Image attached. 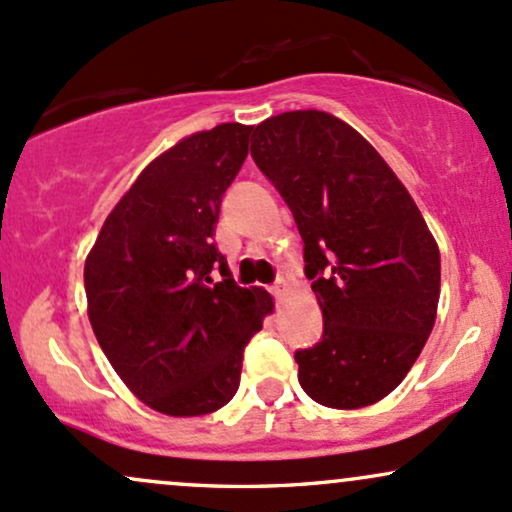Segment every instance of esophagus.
<instances>
[{
  "label": "esophagus",
  "mask_w": 512,
  "mask_h": 512,
  "mask_svg": "<svg viewBox=\"0 0 512 512\" xmlns=\"http://www.w3.org/2000/svg\"><path fill=\"white\" fill-rule=\"evenodd\" d=\"M269 291H272V296L276 298V301H281V298L286 296V291H289V286H286V281H284V279H279V281H276V284H274L272 289H269Z\"/></svg>",
  "instance_id": "1"
}]
</instances>
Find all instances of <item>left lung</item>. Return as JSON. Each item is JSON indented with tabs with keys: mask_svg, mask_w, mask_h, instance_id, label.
Instances as JSON below:
<instances>
[{
	"mask_svg": "<svg viewBox=\"0 0 512 512\" xmlns=\"http://www.w3.org/2000/svg\"><path fill=\"white\" fill-rule=\"evenodd\" d=\"M250 154L293 211L325 320L320 342L296 351L298 383L322 407L380 402L436 325V238L385 158L339 117H269Z\"/></svg>",
	"mask_w": 512,
	"mask_h": 512,
	"instance_id": "1",
	"label": "left lung"
}]
</instances>
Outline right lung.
Segmentation results:
<instances>
[{"mask_svg":"<svg viewBox=\"0 0 512 512\" xmlns=\"http://www.w3.org/2000/svg\"><path fill=\"white\" fill-rule=\"evenodd\" d=\"M250 132L223 122L156 156L86 257L93 334L132 395L161 414L202 416L231 402L245 344L274 310L264 289L236 286L214 245Z\"/></svg>","mask_w":512,"mask_h":512,"instance_id":"right-lung-1","label":"right lung"}]
</instances>
